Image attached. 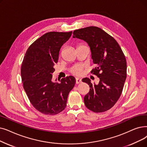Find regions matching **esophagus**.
I'll return each instance as SVG.
<instances>
[{
	"instance_id": "esophagus-1",
	"label": "esophagus",
	"mask_w": 147,
	"mask_h": 147,
	"mask_svg": "<svg viewBox=\"0 0 147 147\" xmlns=\"http://www.w3.org/2000/svg\"><path fill=\"white\" fill-rule=\"evenodd\" d=\"M82 82V80L80 78H76V83L77 84H80V83Z\"/></svg>"
}]
</instances>
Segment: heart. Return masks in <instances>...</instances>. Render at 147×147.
Masks as SVG:
<instances>
[{
  "instance_id": "heart-1",
  "label": "heart",
  "mask_w": 147,
  "mask_h": 147,
  "mask_svg": "<svg viewBox=\"0 0 147 147\" xmlns=\"http://www.w3.org/2000/svg\"><path fill=\"white\" fill-rule=\"evenodd\" d=\"M82 71L83 65H76L70 68V71L74 75H79L82 74Z\"/></svg>"
}]
</instances>
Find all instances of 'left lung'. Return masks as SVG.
Returning a JSON list of instances; mask_svg holds the SVG:
<instances>
[{"mask_svg":"<svg viewBox=\"0 0 147 147\" xmlns=\"http://www.w3.org/2000/svg\"><path fill=\"white\" fill-rule=\"evenodd\" d=\"M73 37L88 43L97 65L91 73L100 79L97 85L92 84L89 78L82 79L90 88L84 97L86 107L96 113L110 109L121 96L127 77V62L122 50L112 36L98 27L75 30Z\"/></svg>","mask_w":147,"mask_h":147,"instance_id":"8db88e82","label":"left lung"}]
</instances>
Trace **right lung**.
<instances>
[{
	"label": "right lung",
	"mask_w": 147,
	"mask_h": 147,
	"mask_svg": "<svg viewBox=\"0 0 147 147\" xmlns=\"http://www.w3.org/2000/svg\"><path fill=\"white\" fill-rule=\"evenodd\" d=\"M71 34L72 31L47 32L31 44L24 57L21 68L23 88L31 104L42 113L53 115L62 112L76 84L72 76L62 78L60 83L56 79L52 81L61 48Z\"/></svg>",
	"instance_id": "obj_1"
}]
</instances>
